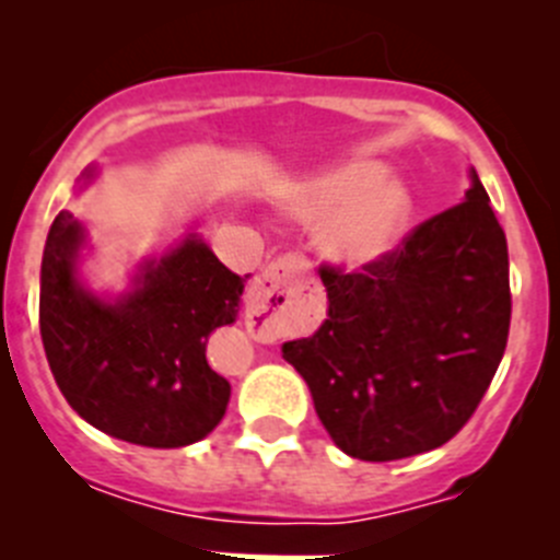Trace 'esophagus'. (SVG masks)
Returning <instances> with one entry per match:
<instances>
[{"mask_svg": "<svg viewBox=\"0 0 560 560\" xmlns=\"http://www.w3.org/2000/svg\"><path fill=\"white\" fill-rule=\"evenodd\" d=\"M303 257L283 255L271 260L260 275L252 280L249 294H246V319L252 328H271L280 319V314L291 308L300 291L308 289Z\"/></svg>", "mask_w": 560, "mask_h": 560, "instance_id": "esophagus-1", "label": "esophagus"}]
</instances>
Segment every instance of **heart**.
<instances>
[{
  "instance_id": "1",
  "label": "heart",
  "mask_w": 560,
  "mask_h": 560,
  "mask_svg": "<svg viewBox=\"0 0 560 560\" xmlns=\"http://www.w3.org/2000/svg\"><path fill=\"white\" fill-rule=\"evenodd\" d=\"M389 167L375 160H353L316 176L291 201L296 219L325 224L323 252L348 269H364L398 244L412 201Z\"/></svg>"
}]
</instances>
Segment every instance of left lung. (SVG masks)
<instances>
[{
    "mask_svg": "<svg viewBox=\"0 0 560 560\" xmlns=\"http://www.w3.org/2000/svg\"><path fill=\"white\" fill-rule=\"evenodd\" d=\"M328 319L283 345L336 446L389 463L443 446L477 412L511 330L508 241L471 171L465 201L345 275L319 269Z\"/></svg>",
    "mask_w": 560,
    "mask_h": 560,
    "instance_id": "1",
    "label": "left lung"
}]
</instances>
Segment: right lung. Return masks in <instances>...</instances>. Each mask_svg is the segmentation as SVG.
<instances>
[{
	"mask_svg": "<svg viewBox=\"0 0 560 560\" xmlns=\"http://www.w3.org/2000/svg\"><path fill=\"white\" fill-rule=\"evenodd\" d=\"M89 167L83 179H92ZM83 226L61 210L42 260L44 353L58 389L86 423L126 443L179 448L207 438L230 404V381L207 364V339L235 323L244 277L190 235L145 260L133 289L103 300L78 280Z\"/></svg>",
	"mask_w": 560,
	"mask_h": 560,
	"instance_id": "add662e5",
	"label": "right lung"
}]
</instances>
